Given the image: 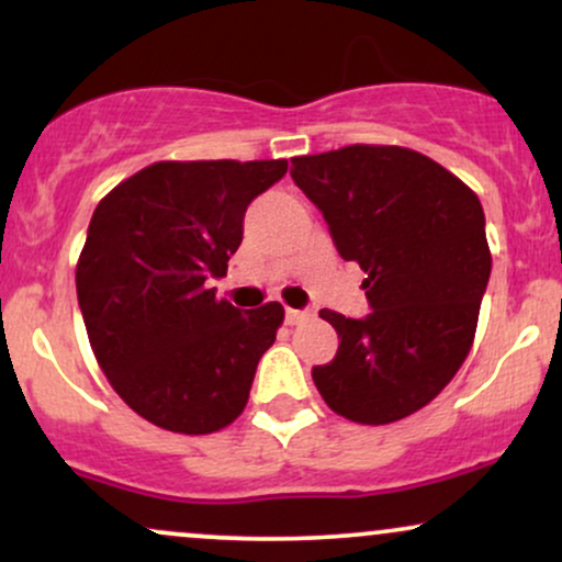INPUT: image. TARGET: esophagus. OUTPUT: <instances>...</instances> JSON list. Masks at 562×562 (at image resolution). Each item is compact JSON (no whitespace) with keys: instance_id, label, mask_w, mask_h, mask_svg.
I'll list each match as a JSON object with an SVG mask.
<instances>
[{"instance_id":"34e87169","label":"esophagus","mask_w":562,"mask_h":562,"mask_svg":"<svg viewBox=\"0 0 562 562\" xmlns=\"http://www.w3.org/2000/svg\"><path fill=\"white\" fill-rule=\"evenodd\" d=\"M308 317H314V314L306 312V308H288L285 312L288 325H301V322H306Z\"/></svg>"}]
</instances>
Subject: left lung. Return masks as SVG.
<instances>
[{"label":"left lung","mask_w":562,"mask_h":562,"mask_svg":"<svg viewBox=\"0 0 562 562\" xmlns=\"http://www.w3.org/2000/svg\"><path fill=\"white\" fill-rule=\"evenodd\" d=\"M340 259L357 261L372 312L322 308L338 333L312 370L327 406L362 425L396 423L443 391L465 362L492 274L481 200L406 147L351 145L290 160Z\"/></svg>","instance_id":"1"}]
</instances>
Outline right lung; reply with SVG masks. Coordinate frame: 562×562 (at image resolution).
Here are the masks:
<instances>
[{
  "mask_svg": "<svg viewBox=\"0 0 562 562\" xmlns=\"http://www.w3.org/2000/svg\"><path fill=\"white\" fill-rule=\"evenodd\" d=\"M288 160H164L108 192L89 222L76 293L89 344L139 417L173 434L227 428L285 308L216 299L250 200Z\"/></svg>",
  "mask_w": 562,
  "mask_h": 562,
  "instance_id": "add662e5",
  "label": "right lung"
}]
</instances>
